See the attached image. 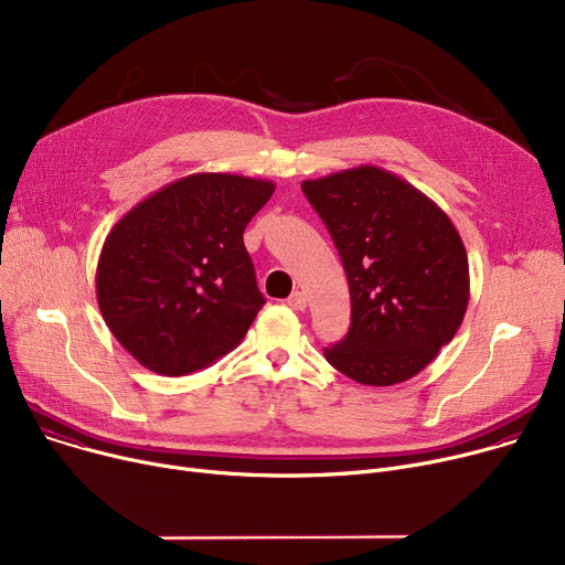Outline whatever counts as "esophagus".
<instances>
[{"mask_svg": "<svg viewBox=\"0 0 565 565\" xmlns=\"http://www.w3.org/2000/svg\"><path fill=\"white\" fill-rule=\"evenodd\" d=\"M287 306H289L291 310H306V308H308V298H306V294H302V291H294V294L287 298Z\"/></svg>", "mask_w": 565, "mask_h": 565, "instance_id": "1", "label": "esophagus"}]
</instances>
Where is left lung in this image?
Instances as JSON below:
<instances>
[{"label": "left lung", "mask_w": 565, "mask_h": 565, "mask_svg": "<svg viewBox=\"0 0 565 565\" xmlns=\"http://www.w3.org/2000/svg\"><path fill=\"white\" fill-rule=\"evenodd\" d=\"M351 287V328L323 351L343 375L392 386L420 373L459 330L468 255L450 216L396 173L360 164L302 181Z\"/></svg>", "instance_id": "left-lung-1"}]
</instances>
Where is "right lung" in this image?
<instances>
[{"label":"right lung","instance_id":"add662e5","mask_svg":"<svg viewBox=\"0 0 565 565\" xmlns=\"http://www.w3.org/2000/svg\"><path fill=\"white\" fill-rule=\"evenodd\" d=\"M274 190L237 173H192L113 226L97 265V300L115 339L142 366L185 375L244 339L267 300L242 235Z\"/></svg>","mask_w":565,"mask_h":565}]
</instances>
